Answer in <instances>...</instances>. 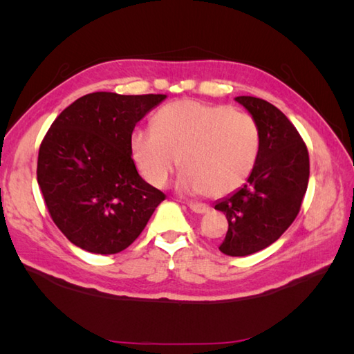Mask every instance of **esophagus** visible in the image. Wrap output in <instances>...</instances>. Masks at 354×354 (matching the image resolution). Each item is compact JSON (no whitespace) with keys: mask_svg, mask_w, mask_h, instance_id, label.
<instances>
[{"mask_svg":"<svg viewBox=\"0 0 354 354\" xmlns=\"http://www.w3.org/2000/svg\"><path fill=\"white\" fill-rule=\"evenodd\" d=\"M189 207L192 212L198 213V214H204L209 212V207L207 204H201V202H189Z\"/></svg>","mask_w":354,"mask_h":354,"instance_id":"esophagus-1","label":"esophagus"}]
</instances>
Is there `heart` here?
I'll return each instance as SVG.
<instances>
[{
  "label": "heart",
  "mask_w": 354,
  "mask_h": 354,
  "mask_svg": "<svg viewBox=\"0 0 354 354\" xmlns=\"http://www.w3.org/2000/svg\"><path fill=\"white\" fill-rule=\"evenodd\" d=\"M260 150L255 120L227 104L176 100L153 115V127H135L131 153L141 175L164 187L181 160L179 189L222 198L251 176Z\"/></svg>",
  "instance_id": "obj_1"
}]
</instances>
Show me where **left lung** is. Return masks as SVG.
I'll return each instance as SVG.
<instances>
[{
  "mask_svg": "<svg viewBox=\"0 0 354 354\" xmlns=\"http://www.w3.org/2000/svg\"><path fill=\"white\" fill-rule=\"evenodd\" d=\"M236 100L259 126L260 150L248 183L214 208L228 221L221 252L243 257L272 245L295 221L309 184L310 164L301 135L280 109L251 95Z\"/></svg>",
  "mask_w": 354,
  "mask_h": 354,
  "instance_id": "1",
  "label": "left lung"
}]
</instances>
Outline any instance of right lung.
<instances>
[{
    "label": "right lung",
    "mask_w": 354,
    "mask_h": 354,
    "mask_svg": "<svg viewBox=\"0 0 354 354\" xmlns=\"http://www.w3.org/2000/svg\"><path fill=\"white\" fill-rule=\"evenodd\" d=\"M164 99V94H86L45 133L37 184L53 222L82 250H126L165 199L138 175L131 153L135 124Z\"/></svg>",
    "instance_id": "1"
}]
</instances>
